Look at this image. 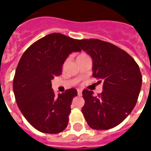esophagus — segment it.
I'll list each match as a JSON object with an SVG mask.
<instances>
[{
    "label": "esophagus",
    "instance_id": "34e87169",
    "mask_svg": "<svg viewBox=\"0 0 151 151\" xmlns=\"http://www.w3.org/2000/svg\"><path fill=\"white\" fill-rule=\"evenodd\" d=\"M77 92H78V95H79V96L82 95V91L81 90V89H78V90H77Z\"/></svg>",
    "mask_w": 151,
    "mask_h": 151
}]
</instances>
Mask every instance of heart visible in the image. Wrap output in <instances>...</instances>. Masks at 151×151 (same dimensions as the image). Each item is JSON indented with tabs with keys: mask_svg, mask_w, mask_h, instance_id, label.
<instances>
[{
	"mask_svg": "<svg viewBox=\"0 0 151 151\" xmlns=\"http://www.w3.org/2000/svg\"><path fill=\"white\" fill-rule=\"evenodd\" d=\"M83 56H86L85 54H81V55H79L78 57H83Z\"/></svg>",
	"mask_w": 151,
	"mask_h": 151,
	"instance_id": "b5f03b06",
	"label": "heart"
}]
</instances>
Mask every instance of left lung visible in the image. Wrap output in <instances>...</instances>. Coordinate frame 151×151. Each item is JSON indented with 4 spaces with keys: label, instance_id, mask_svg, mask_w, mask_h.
Returning a JSON list of instances; mask_svg holds the SVG:
<instances>
[{
    "label": "left lung",
    "instance_id": "1",
    "mask_svg": "<svg viewBox=\"0 0 151 151\" xmlns=\"http://www.w3.org/2000/svg\"><path fill=\"white\" fill-rule=\"evenodd\" d=\"M91 57L93 77L103 83L97 96L85 89L82 111L88 125L106 130L120 124L131 113L138 98L142 82L139 66L125 50L99 39L76 40Z\"/></svg>",
    "mask_w": 151,
    "mask_h": 151
}]
</instances>
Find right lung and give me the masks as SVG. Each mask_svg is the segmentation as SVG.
Wrapping results in <instances>:
<instances>
[{
	"mask_svg": "<svg viewBox=\"0 0 151 151\" xmlns=\"http://www.w3.org/2000/svg\"><path fill=\"white\" fill-rule=\"evenodd\" d=\"M81 51L76 39L52 33L38 40L21 57L13 88L18 107L26 120L41 132L57 134L66 129L75 88L56 96L51 80L62 74V66L73 52Z\"/></svg>",
	"mask_w": 151,
	"mask_h": 151,
	"instance_id": "right-lung-1",
	"label": "right lung"
}]
</instances>
